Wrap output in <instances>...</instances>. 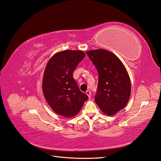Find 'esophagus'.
<instances>
[{
	"label": "esophagus",
	"instance_id": "esophagus-1",
	"mask_svg": "<svg viewBox=\"0 0 161 161\" xmlns=\"http://www.w3.org/2000/svg\"><path fill=\"white\" fill-rule=\"evenodd\" d=\"M86 94L87 95V96L89 97H91V92L90 91H89V90H87V91H86Z\"/></svg>",
	"mask_w": 161,
	"mask_h": 161
}]
</instances>
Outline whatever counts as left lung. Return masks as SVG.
Listing matches in <instances>:
<instances>
[{
    "label": "left lung",
    "mask_w": 161,
    "mask_h": 161,
    "mask_svg": "<svg viewBox=\"0 0 161 161\" xmlns=\"http://www.w3.org/2000/svg\"><path fill=\"white\" fill-rule=\"evenodd\" d=\"M98 72L94 100L101 110L113 116L127 104L131 91L128 72L122 61L105 49L87 51Z\"/></svg>",
    "instance_id": "left-lung-1"
}]
</instances>
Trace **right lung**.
I'll list each match as a JSON object with an SVG mask.
<instances>
[{
    "instance_id": "1",
    "label": "right lung",
    "mask_w": 161,
    "mask_h": 161,
    "mask_svg": "<svg viewBox=\"0 0 161 161\" xmlns=\"http://www.w3.org/2000/svg\"><path fill=\"white\" fill-rule=\"evenodd\" d=\"M85 55L81 51L65 50L51 57L47 64L43 78V94L51 108L59 115L74 116L88 99L73 77L74 69Z\"/></svg>"
}]
</instances>
